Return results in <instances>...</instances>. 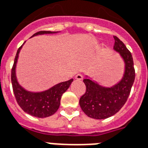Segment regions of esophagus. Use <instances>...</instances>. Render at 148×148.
Here are the masks:
<instances>
[{
    "label": "esophagus",
    "mask_w": 148,
    "mask_h": 148,
    "mask_svg": "<svg viewBox=\"0 0 148 148\" xmlns=\"http://www.w3.org/2000/svg\"><path fill=\"white\" fill-rule=\"evenodd\" d=\"M83 78V76H82V74H77L76 76H75V79H77V80H82Z\"/></svg>",
    "instance_id": "esophagus-1"
}]
</instances>
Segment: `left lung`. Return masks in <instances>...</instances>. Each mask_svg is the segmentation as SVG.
<instances>
[{"instance_id": "1", "label": "left lung", "mask_w": 148, "mask_h": 148, "mask_svg": "<svg viewBox=\"0 0 148 148\" xmlns=\"http://www.w3.org/2000/svg\"><path fill=\"white\" fill-rule=\"evenodd\" d=\"M114 49L125 62V72L121 80L111 87H103L87 76L83 82L86 86L79 104L84 113L94 119H105L119 112L130 96L134 80L135 69L131 52L119 38L114 36Z\"/></svg>"}]
</instances>
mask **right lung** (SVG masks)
<instances>
[{"mask_svg":"<svg viewBox=\"0 0 148 148\" xmlns=\"http://www.w3.org/2000/svg\"><path fill=\"white\" fill-rule=\"evenodd\" d=\"M57 32L52 31H39L33 35L32 37L37 35L45 34H55ZM31 37V38H32ZM22 45L17 51L16 58L14 60L12 69V84L16 101L19 105V107L30 115L34 116L37 118H46L54 114L60 108V99L67 88L74 81V79H70L66 82H60L57 85H54L48 90L34 92L24 89L21 85H19L17 81L16 74V63L18 58V54L21 50Z\"/></svg>","mask_w":148,"mask_h":148,"instance_id":"obj_1","label":"right lung"}]
</instances>
